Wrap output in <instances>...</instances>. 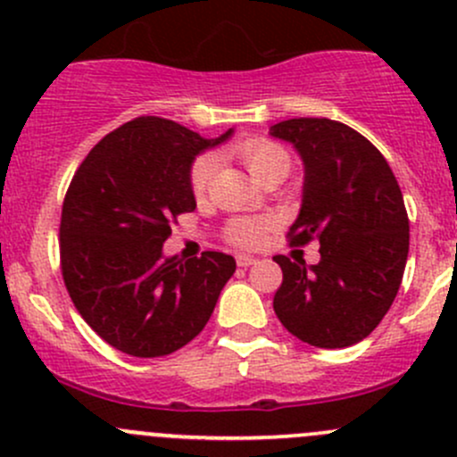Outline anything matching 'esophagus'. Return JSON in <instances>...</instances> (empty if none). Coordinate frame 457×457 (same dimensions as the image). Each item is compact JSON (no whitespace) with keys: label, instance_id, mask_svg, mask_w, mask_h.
I'll return each mask as SVG.
<instances>
[{"label":"esophagus","instance_id":"1","mask_svg":"<svg viewBox=\"0 0 457 457\" xmlns=\"http://www.w3.org/2000/svg\"><path fill=\"white\" fill-rule=\"evenodd\" d=\"M254 262H256L254 256H247V254H238L237 256V265L238 267H250V265H254Z\"/></svg>","mask_w":457,"mask_h":457}]
</instances>
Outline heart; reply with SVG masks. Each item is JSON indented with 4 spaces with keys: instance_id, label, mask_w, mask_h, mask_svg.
I'll list each match as a JSON object with an SVG mask.
<instances>
[{
    "instance_id": "b5f03b06",
    "label": "heart",
    "mask_w": 457,
    "mask_h": 457,
    "mask_svg": "<svg viewBox=\"0 0 457 457\" xmlns=\"http://www.w3.org/2000/svg\"><path fill=\"white\" fill-rule=\"evenodd\" d=\"M234 152H237V156L250 170L256 181L274 177V174L285 179L289 174V170H292V156L276 141L247 139L237 143ZM212 172H214V156L212 154H199L192 161L190 172H187V183H190V190L196 199H201L207 192ZM267 228H270V220L267 219L237 216V219H232L225 225L223 237L225 241L237 247H256L262 241V237H265Z\"/></svg>"
}]
</instances>
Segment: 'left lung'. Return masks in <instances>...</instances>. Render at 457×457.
Instances as JSON below:
<instances>
[{
	"label": "left lung",
	"instance_id": "left-lung-1",
	"mask_svg": "<svg viewBox=\"0 0 457 457\" xmlns=\"http://www.w3.org/2000/svg\"><path fill=\"white\" fill-rule=\"evenodd\" d=\"M271 137L294 143L305 163L303 207L289 245L320 243V261L274 256L283 283L274 312L303 343H361L389 312L409 254V216L389 163L361 132L331 119H287Z\"/></svg>",
	"mask_w": 457,
	"mask_h": 457
}]
</instances>
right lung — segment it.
Returning <instances> with one entry per match:
<instances>
[{"label": "right lung", "instance_id": "1", "mask_svg": "<svg viewBox=\"0 0 457 457\" xmlns=\"http://www.w3.org/2000/svg\"><path fill=\"white\" fill-rule=\"evenodd\" d=\"M216 139L161 117L105 135L77 168L62 207L59 258L81 318L114 349L168 356L201 334L237 270L223 252L163 258L170 223L195 212L187 172Z\"/></svg>", "mask_w": 457, "mask_h": 457}]
</instances>
